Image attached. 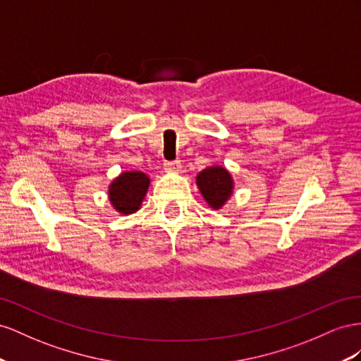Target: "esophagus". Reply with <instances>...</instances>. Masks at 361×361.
<instances>
[{"mask_svg": "<svg viewBox=\"0 0 361 361\" xmlns=\"http://www.w3.org/2000/svg\"><path fill=\"white\" fill-rule=\"evenodd\" d=\"M164 171H166V172H180L181 171L180 160H172V161L164 163Z\"/></svg>", "mask_w": 361, "mask_h": 361, "instance_id": "34e87169", "label": "esophagus"}]
</instances>
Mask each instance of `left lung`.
Returning <instances> with one entry per match:
<instances>
[{
	"label": "left lung",
	"mask_w": 361,
	"mask_h": 361,
	"mask_svg": "<svg viewBox=\"0 0 361 361\" xmlns=\"http://www.w3.org/2000/svg\"><path fill=\"white\" fill-rule=\"evenodd\" d=\"M197 184L204 200L213 209H221L224 202L230 198L233 190V180L226 169L221 166L207 168L198 173Z\"/></svg>",
	"instance_id": "obj_1"
}]
</instances>
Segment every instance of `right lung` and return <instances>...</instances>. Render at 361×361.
Instances as JSON below:
<instances>
[{"label":"right lung","instance_id":"right-lung-1","mask_svg":"<svg viewBox=\"0 0 361 361\" xmlns=\"http://www.w3.org/2000/svg\"><path fill=\"white\" fill-rule=\"evenodd\" d=\"M149 186V178L143 172H123L110 184L109 197L119 213L131 214L139 210Z\"/></svg>","mask_w":361,"mask_h":361}]
</instances>
